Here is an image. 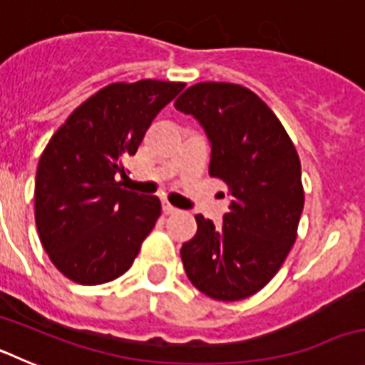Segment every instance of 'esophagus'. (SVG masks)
I'll return each mask as SVG.
<instances>
[{
    "label": "esophagus",
    "instance_id": "obj_1",
    "mask_svg": "<svg viewBox=\"0 0 365 365\" xmlns=\"http://www.w3.org/2000/svg\"><path fill=\"white\" fill-rule=\"evenodd\" d=\"M163 212H164V214H177L179 210H177L175 206L170 205L168 201H163Z\"/></svg>",
    "mask_w": 365,
    "mask_h": 365
}]
</instances>
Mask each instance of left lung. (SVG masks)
I'll return each mask as SVG.
<instances>
[{
  "label": "left lung",
  "mask_w": 365,
  "mask_h": 365,
  "mask_svg": "<svg viewBox=\"0 0 365 365\" xmlns=\"http://www.w3.org/2000/svg\"><path fill=\"white\" fill-rule=\"evenodd\" d=\"M175 109L202 125L212 146L208 173L232 195L219 227L195 215L197 234L180 248L186 276L219 302L245 299L276 276L298 235V151L272 109L237 83H195Z\"/></svg>",
  "instance_id": "obj_1"
}]
</instances>
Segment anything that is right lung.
Instances as JSON below:
<instances>
[{"mask_svg":"<svg viewBox=\"0 0 365 365\" xmlns=\"http://www.w3.org/2000/svg\"><path fill=\"white\" fill-rule=\"evenodd\" d=\"M186 83L117 82L80 104L45 146L36 170L34 217L53 265L71 282L100 285L133 265L160 215L153 195L118 182L157 113Z\"/></svg>","mask_w":365,"mask_h":365,"instance_id":"1","label":"right lung"}]
</instances>
